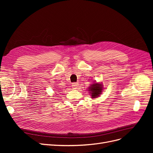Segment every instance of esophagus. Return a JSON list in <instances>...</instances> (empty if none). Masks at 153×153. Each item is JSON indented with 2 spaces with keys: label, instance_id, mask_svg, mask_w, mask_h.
Returning a JSON list of instances; mask_svg holds the SVG:
<instances>
[{
  "label": "esophagus",
  "instance_id": "esophagus-1",
  "mask_svg": "<svg viewBox=\"0 0 153 153\" xmlns=\"http://www.w3.org/2000/svg\"><path fill=\"white\" fill-rule=\"evenodd\" d=\"M78 83L77 82H75V83H73L72 84V87L73 88V89H77V87H78Z\"/></svg>",
  "mask_w": 153,
  "mask_h": 153
}]
</instances>
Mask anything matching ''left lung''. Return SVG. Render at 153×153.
<instances>
[{"label":"left lung","mask_w":153,"mask_h":153,"mask_svg":"<svg viewBox=\"0 0 153 153\" xmlns=\"http://www.w3.org/2000/svg\"><path fill=\"white\" fill-rule=\"evenodd\" d=\"M102 90V85L101 84H98V83L91 85L89 88V91H90V93L91 94L92 98H95L96 97H98L100 94H101Z\"/></svg>","instance_id":"left-lung-1"}]
</instances>
